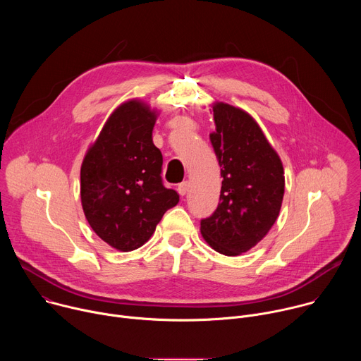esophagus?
I'll return each instance as SVG.
<instances>
[{"mask_svg":"<svg viewBox=\"0 0 361 361\" xmlns=\"http://www.w3.org/2000/svg\"><path fill=\"white\" fill-rule=\"evenodd\" d=\"M188 188H190V183H188V181H183V183H180L178 187H177V190H178V192H180L181 195H185V194L188 192Z\"/></svg>","mask_w":361,"mask_h":361,"instance_id":"esophagus-1","label":"esophagus"}]
</instances>
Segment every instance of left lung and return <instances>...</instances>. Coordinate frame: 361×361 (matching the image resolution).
Listing matches in <instances>:
<instances>
[{"label": "left lung", "mask_w": 361, "mask_h": 361, "mask_svg": "<svg viewBox=\"0 0 361 361\" xmlns=\"http://www.w3.org/2000/svg\"><path fill=\"white\" fill-rule=\"evenodd\" d=\"M210 141L221 167L217 210L200 231L213 250L234 257L259 244L276 223L284 195V169L277 151L244 110L216 101Z\"/></svg>", "instance_id": "obj_1"}]
</instances>
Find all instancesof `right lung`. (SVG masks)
<instances>
[{
  "mask_svg": "<svg viewBox=\"0 0 361 361\" xmlns=\"http://www.w3.org/2000/svg\"><path fill=\"white\" fill-rule=\"evenodd\" d=\"M159 111L133 98L109 117L81 164V205L94 233L118 251L145 244L180 195L161 181L152 142Z\"/></svg>",
  "mask_w": 361,
  "mask_h": 361,
  "instance_id": "add662e5",
  "label": "right lung"
}]
</instances>
